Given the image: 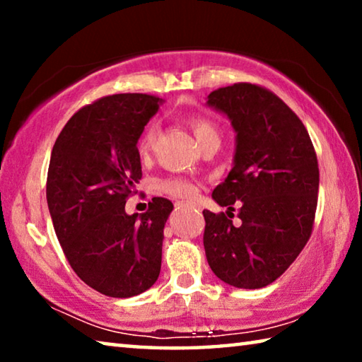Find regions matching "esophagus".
Instances as JSON below:
<instances>
[{"label": "esophagus", "mask_w": 362, "mask_h": 362, "mask_svg": "<svg viewBox=\"0 0 362 362\" xmlns=\"http://www.w3.org/2000/svg\"><path fill=\"white\" fill-rule=\"evenodd\" d=\"M182 206H185V207H198V204H196V203H182Z\"/></svg>", "instance_id": "obj_1"}]
</instances>
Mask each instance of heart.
Returning <instances> with one entry per match:
<instances>
[{
    "mask_svg": "<svg viewBox=\"0 0 362 362\" xmlns=\"http://www.w3.org/2000/svg\"><path fill=\"white\" fill-rule=\"evenodd\" d=\"M187 124L192 129L193 136L196 139V142L204 148L206 145H209L212 142H220V134L216 126V122L211 121L206 116H188L187 118ZM158 136V126L153 122L144 131L142 137L139 140V151L142 156H148L153 145H155V140ZM159 188L163 192H166L173 196H177V198H193L196 194V187L192 182H188L185 179H180V177H170V179L163 180L159 183Z\"/></svg>",
    "mask_w": 362,
    "mask_h": 362,
    "instance_id": "heart-1",
    "label": "heart"
}]
</instances>
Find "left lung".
Returning <instances> with one entry per match:
<instances>
[{
  "instance_id": "8db88e82",
  "label": "left lung",
  "mask_w": 362,
  "mask_h": 362,
  "mask_svg": "<svg viewBox=\"0 0 362 362\" xmlns=\"http://www.w3.org/2000/svg\"><path fill=\"white\" fill-rule=\"evenodd\" d=\"M236 131L235 164L212 192L228 211H203L209 267L223 283L260 289L289 268L313 231L320 168L308 131L276 94L235 83L207 95ZM240 202L242 225L230 218Z\"/></svg>"
}]
</instances>
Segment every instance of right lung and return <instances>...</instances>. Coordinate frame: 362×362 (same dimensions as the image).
<instances>
[{"label":"right lung","instance_id":"add662e5","mask_svg":"<svg viewBox=\"0 0 362 362\" xmlns=\"http://www.w3.org/2000/svg\"><path fill=\"white\" fill-rule=\"evenodd\" d=\"M161 103L137 93L102 97L71 116L51 153L46 198L57 240L79 279L103 296H139L161 272L173 203L153 198L140 216L124 209L142 179L139 137Z\"/></svg>","mask_w":362,"mask_h":362}]
</instances>
